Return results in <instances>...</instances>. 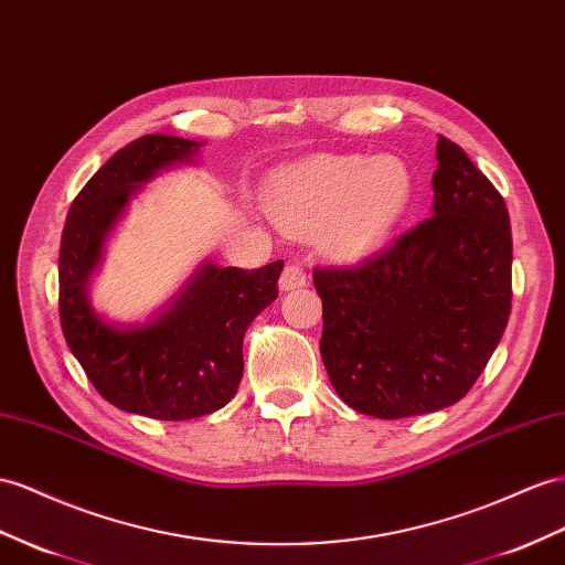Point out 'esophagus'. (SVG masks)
<instances>
[{
  "label": "esophagus",
  "mask_w": 565,
  "mask_h": 565,
  "mask_svg": "<svg viewBox=\"0 0 565 565\" xmlns=\"http://www.w3.org/2000/svg\"><path fill=\"white\" fill-rule=\"evenodd\" d=\"M308 281V274L302 269L298 263H288L281 271V279H279V288L281 291H294V288H302Z\"/></svg>",
  "instance_id": "1"
}]
</instances>
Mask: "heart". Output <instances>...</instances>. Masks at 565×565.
Wrapping results in <instances>:
<instances>
[{
    "mask_svg": "<svg viewBox=\"0 0 565 565\" xmlns=\"http://www.w3.org/2000/svg\"><path fill=\"white\" fill-rule=\"evenodd\" d=\"M408 169L396 159L320 154L281 171L267 191L271 220L294 236H317L341 257L374 248L406 212Z\"/></svg>",
    "mask_w": 565,
    "mask_h": 565,
    "instance_id": "heart-1",
    "label": "heart"
}]
</instances>
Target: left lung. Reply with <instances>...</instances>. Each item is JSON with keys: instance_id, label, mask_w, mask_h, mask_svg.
I'll return each instance as SVG.
<instances>
[{"instance_id": "obj_1", "label": "left lung", "mask_w": 565, "mask_h": 565, "mask_svg": "<svg viewBox=\"0 0 565 565\" xmlns=\"http://www.w3.org/2000/svg\"><path fill=\"white\" fill-rule=\"evenodd\" d=\"M434 216L351 267H315L320 353L358 413L398 420L454 406L511 315L513 241L501 193L439 138Z\"/></svg>"}]
</instances>
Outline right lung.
Returning <instances> with one entry per match:
<instances>
[{
  "mask_svg": "<svg viewBox=\"0 0 565 565\" xmlns=\"http://www.w3.org/2000/svg\"><path fill=\"white\" fill-rule=\"evenodd\" d=\"M200 142L142 136L99 167L71 202L60 248V320L71 353L111 406L154 420L224 408L243 377V334L279 296L281 259L259 269L205 265L154 322L117 329L90 310L85 284L138 183L188 162Z\"/></svg>",
  "mask_w": 565,
  "mask_h": 565,
  "instance_id": "obj_1",
  "label": "right lung"
}]
</instances>
